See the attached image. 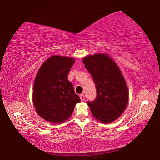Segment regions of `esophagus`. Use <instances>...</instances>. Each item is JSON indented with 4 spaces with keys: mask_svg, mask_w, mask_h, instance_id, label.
<instances>
[{
    "mask_svg": "<svg viewBox=\"0 0 160 160\" xmlns=\"http://www.w3.org/2000/svg\"><path fill=\"white\" fill-rule=\"evenodd\" d=\"M80 98L81 101H84V100H85V95H84L83 94H81L80 95Z\"/></svg>",
    "mask_w": 160,
    "mask_h": 160,
    "instance_id": "34e87169",
    "label": "esophagus"
}]
</instances>
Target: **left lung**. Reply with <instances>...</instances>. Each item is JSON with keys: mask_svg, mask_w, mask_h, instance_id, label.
I'll return each mask as SVG.
<instances>
[{"mask_svg": "<svg viewBox=\"0 0 160 160\" xmlns=\"http://www.w3.org/2000/svg\"><path fill=\"white\" fill-rule=\"evenodd\" d=\"M95 84L97 95L88 102L97 120L109 123L117 119L128 102V89L118 65L107 53H95L82 58Z\"/></svg>", "mask_w": 160, "mask_h": 160, "instance_id": "obj_1", "label": "left lung"}]
</instances>
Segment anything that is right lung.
I'll return each mask as SVG.
<instances>
[{"instance_id":"right-lung-1","label":"right lung","mask_w":160,"mask_h":160,"mask_svg":"<svg viewBox=\"0 0 160 160\" xmlns=\"http://www.w3.org/2000/svg\"><path fill=\"white\" fill-rule=\"evenodd\" d=\"M75 58L52 56L39 68L33 87L32 101L37 113L48 122L63 123L70 117L79 96L68 79Z\"/></svg>"}]
</instances>
